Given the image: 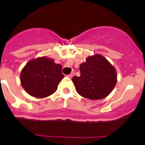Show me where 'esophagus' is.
I'll return each mask as SVG.
<instances>
[{
	"label": "esophagus",
	"instance_id": "1",
	"mask_svg": "<svg viewBox=\"0 0 145 145\" xmlns=\"http://www.w3.org/2000/svg\"><path fill=\"white\" fill-rule=\"evenodd\" d=\"M74 75H75V74H74V72H71L70 75H68V77L69 78H72L74 76Z\"/></svg>",
	"mask_w": 145,
	"mask_h": 145
}]
</instances>
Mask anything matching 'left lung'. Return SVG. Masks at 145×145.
Segmentation results:
<instances>
[{
    "mask_svg": "<svg viewBox=\"0 0 145 145\" xmlns=\"http://www.w3.org/2000/svg\"><path fill=\"white\" fill-rule=\"evenodd\" d=\"M80 75L74 76L76 91L83 97L97 100L105 98L117 83V72L110 61L100 54L90 56L80 65Z\"/></svg>",
    "mask_w": 145,
    "mask_h": 145,
    "instance_id": "obj_1",
    "label": "left lung"
}]
</instances>
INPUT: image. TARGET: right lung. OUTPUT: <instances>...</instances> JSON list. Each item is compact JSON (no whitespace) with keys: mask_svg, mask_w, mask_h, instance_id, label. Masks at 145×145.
<instances>
[{"mask_svg":"<svg viewBox=\"0 0 145 145\" xmlns=\"http://www.w3.org/2000/svg\"><path fill=\"white\" fill-rule=\"evenodd\" d=\"M62 66L46 57L29 61L22 70L20 81L27 93L36 98L52 95L57 89L64 75Z\"/></svg>","mask_w":145,"mask_h":145,"instance_id":"1","label":"right lung"}]
</instances>
